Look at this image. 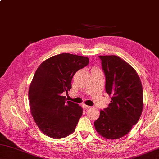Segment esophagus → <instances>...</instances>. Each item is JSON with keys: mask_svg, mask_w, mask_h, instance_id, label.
Returning <instances> with one entry per match:
<instances>
[{"mask_svg": "<svg viewBox=\"0 0 159 159\" xmlns=\"http://www.w3.org/2000/svg\"><path fill=\"white\" fill-rule=\"evenodd\" d=\"M82 106H83V108H85V109H88V108H90V106H87V105H85V104H83Z\"/></svg>", "mask_w": 159, "mask_h": 159, "instance_id": "obj_1", "label": "esophagus"}]
</instances>
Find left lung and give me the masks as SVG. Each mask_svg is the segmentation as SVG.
<instances>
[{
	"instance_id": "obj_1",
	"label": "left lung",
	"mask_w": 159,
	"mask_h": 159,
	"mask_svg": "<svg viewBox=\"0 0 159 159\" xmlns=\"http://www.w3.org/2000/svg\"><path fill=\"white\" fill-rule=\"evenodd\" d=\"M99 57L106 77V92L112 98L94 124L101 135L115 140L127 134L139 120L143 108V86L134 69L120 57Z\"/></svg>"
}]
</instances>
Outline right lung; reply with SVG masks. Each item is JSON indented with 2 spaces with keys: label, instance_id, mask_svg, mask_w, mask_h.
<instances>
[{
  "label": "right lung",
  "instance_id": "add662e5",
  "mask_svg": "<svg viewBox=\"0 0 159 159\" xmlns=\"http://www.w3.org/2000/svg\"><path fill=\"white\" fill-rule=\"evenodd\" d=\"M88 64V57L61 53L45 60L37 68L28 99L34 122L48 136L62 138L74 131L83 108L67 101L62 94L70 90L76 72Z\"/></svg>",
  "mask_w": 159,
  "mask_h": 159
}]
</instances>
